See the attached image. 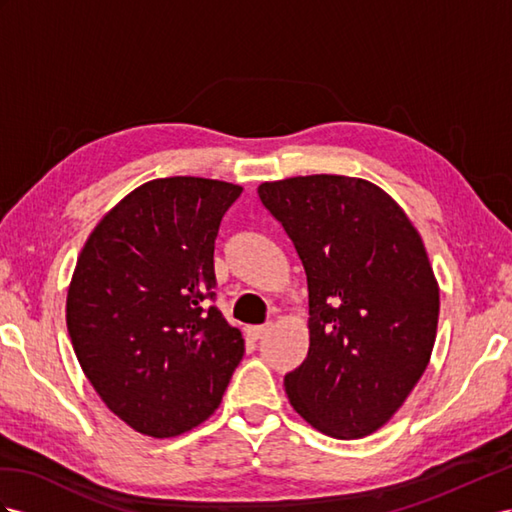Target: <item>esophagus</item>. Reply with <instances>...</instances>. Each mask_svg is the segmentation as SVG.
I'll list each match as a JSON object with an SVG mask.
<instances>
[{"label":"esophagus","mask_w":512,"mask_h":512,"mask_svg":"<svg viewBox=\"0 0 512 512\" xmlns=\"http://www.w3.org/2000/svg\"><path fill=\"white\" fill-rule=\"evenodd\" d=\"M248 337L253 339V342H259L261 337H266L270 333V324H261V326H248L246 329Z\"/></svg>","instance_id":"esophagus-1"}]
</instances>
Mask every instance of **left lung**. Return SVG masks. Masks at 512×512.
<instances>
[{
    "mask_svg": "<svg viewBox=\"0 0 512 512\" xmlns=\"http://www.w3.org/2000/svg\"><path fill=\"white\" fill-rule=\"evenodd\" d=\"M257 194L307 274L309 352L285 374L287 398L324 435L368 437L409 398L435 346L439 283L422 235L368 179L290 177Z\"/></svg>",
    "mask_w": 512,
    "mask_h": 512,
    "instance_id": "obj_1",
    "label": "left lung"
}]
</instances>
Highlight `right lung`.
<instances>
[{"label":"right lung","instance_id":"add662e5","mask_svg":"<svg viewBox=\"0 0 512 512\" xmlns=\"http://www.w3.org/2000/svg\"><path fill=\"white\" fill-rule=\"evenodd\" d=\"M235 183H142L88 235L67 294L75 357L108 409L140 435L177 437L212 415L244 355L214 298V242Z\"/></svg>","mask_w":512,"mask_h":512}]
</instances>
